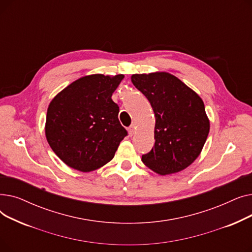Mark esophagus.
<instances>
[{
	"label": "esophagus",
	"instance_id": "obj_1",
	"mask_svg": "<svg viewBox=\"0 0 252 252\" xmlns=\"http://www.w3.org/2000/svg\"><path fill=\"white\" fill-rule=\"evenodd\" d=\"M128 134H129V136H134V134H135V130H136V126H135V125H131L129 127H128Z\"/></svg>",
	"mask_w": 252,
	"mask_h": 252
}]
</instances>
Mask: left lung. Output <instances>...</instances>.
Here are the masks:
<instances>
[{
  "instance_id": "obj_1",
  "label": "left lung",
  "mask_w": 252,
  "mask_h": 252,
  "mask_svg": "<svg viewBox=\"0 0 252 252\" xmlns=\"http://www.w3.org/2000/svg\"><path fill=\"white\" fill-rule=\"evenodd\" d=\"M130 79L155 114V143L142 155L143 163L162 176L188 167L199 156L209 133L202 99L167 72L133 74Z\"/></svg>"
}]
</instances>
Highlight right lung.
I'll return each mask as SVG.
<instances>
[{
    "mask_svg": "<svg viewBox=\"0 0 252 252\" xmlns=\"http://www.w3.org/2000/svg\"><path fill=\"white\" fill-rule=\"evenodd\" d=\"M124 74H92L62 90L48 107L46 138L68 166L92 171L109 162L126 129L118 121L119 107L111 99Z\"/></svg>",
    "mask_w": 252,
    "mask_h": 252,
    "instance_id": "add662e5",
    "label": "right lung"
}]
</instances>
